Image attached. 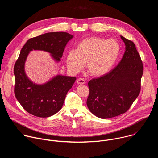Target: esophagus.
<instances>
[{
    "instance_id": "1",
    "label": "esophagus",
    "mask_w": 158,
    "mask_h": 158,
    "mask_svg": "<svg viewBox=\"0 0 158 158\" xmlns=\"http://www.w3.org/2000/svg\"><path fill=\"white\" fill-rule=\"evenodd\" d=\"M77 83L78 84H85V81L82 78H79L77 80Z\"/></svg>"
}]
</instances>
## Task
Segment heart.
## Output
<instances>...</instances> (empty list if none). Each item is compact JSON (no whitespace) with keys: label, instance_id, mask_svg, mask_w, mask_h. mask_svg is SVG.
Listing matches in <instances>:
<instances>
[{"label":"heart","instance_id":"1","mask_svg":"<svg viewBox=\"0 0 158 158\" xmlns=\"http://www.w3.org/2000/svg\"><path fill=\"white\" fill-rule=\"evenodd\" d=\"M120 52V44L115 39L89 37L80 41L76 50L67 52L66 64L68 69L76 74L82 69L85 62L87 72L93 76L100 77L113 68Z\"/></svg>","mask_w":158,"mask_h":158}]
</instances>
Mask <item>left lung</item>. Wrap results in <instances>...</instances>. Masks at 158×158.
<instances>
[{"label":"left lung","mask_w":158,"mask_h":158,"mask_svg":"<svg viewBox=\"0 0 158 158\" xmlns=\"http://www.w3.org/2000/svg\"><path fill=\"white\" fill-rule=\"evenodd\" d=\"M126 51L119 64L106 74L88 82V109L96 116L107 119L126 112L141 91L143 65L134 42L121 35Z\"/></svg>","instance_id":"obj_1"}]
</instances>
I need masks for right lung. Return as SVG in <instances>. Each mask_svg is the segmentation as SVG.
I'll return each mask as SVG.
<instances>
[{"label": "right lung", "instance_id": "1", "mask_svg": "<svg viewBox=\"0 0 158 158\" xmlns=\"http://www.w3.org/2000/svg\"><path fill=\"white\" fill-rule=\"evenodd\" d=\"M73 37L67 32H48L29 39L22 48L14 67V93L22 107L31 114L48 118L56 114L62 108L66 94L76 77L57 75L46 83L37 84L25 73L27 56L33 50L44 51L59 62L66 44Z\"/></svg>", "mask_w": 158, "mask_h": 158}]
</instances>
